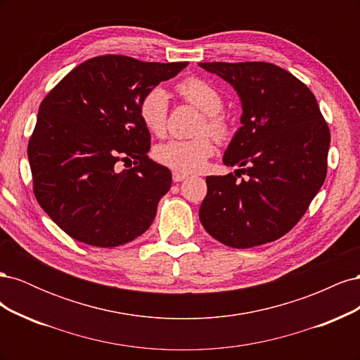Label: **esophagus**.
Wrapping results in <instances>:
<instances>
[{
  "label": "esophagus",
  "mask_w": 360,
  "mask_h": 360,
  "mask_svg": "<svg viewBox=\"0 0 360 360\" xmlns=\"http://www.w3.org/2000/svg\"><path fill=\"white\" fill-rule=\"evenodd\" d=\"M188 177H189L188 174L180 172V171H174V172H172V180L176 181V183H179V181H183V180H186Z\"/></svg>",
  "instance_id": "esophagus-1"
}]
</instances>
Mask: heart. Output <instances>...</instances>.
<instances>
[{
    "label": "heart",
    "instance_id": "obj_1",
    "mask_svg": "<svg viewBox=\"0 0 360 360\" xmlns=\"http://www.w3.org/2000/svg\"><path fill=\"white\" fill-rule=\"evenodd\" d=\"M177 91L184 101L204 114L201 132L207 130L217 139H225L230 134V126L219 114L224 101L213 85L198 78H188L177 85ZM139 118L151 134H162L167 124L168 94L162 86L150 89L138 105ZM214 153V146L209 136L193 139H169L156 148V159L174 171L195 172L200 171L209 158Z\"/></svg>",
    "mask_w": 360,
    "mask_h": 360
}]
</instances>
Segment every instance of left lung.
Listing matches in <instances>:
<instances>
[{"label": "left lung", "instance_id": "1", "mask_svg": "<svg viewBox=\"0 0 360 360\" xmlns=\"http://www.w3.org/2000/svg\"><path fill=\"white\" fill-rule=\"evenodd\" d=\"M236 90L240 123L224 153L234 174L209 176L200 207L205 231L246 249L275 242L308 210L328 171L330 132L315 96L270 63H200Z\"/></svg>", "mask_w": 360, "mask_h": 360}]
</instances>
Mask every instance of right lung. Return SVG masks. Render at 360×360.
Returning a JSON list of instances; mask_svg holds the SVG:
<instances>
[{"label":"right lung","mask_w":360,"mask_h":360,"mask_svg":"<svg viewBox=\"0 0 360 360\" xmlns=\"http://www.w3.org/2000/svg\"><path fill=\"white\" fill-rule=\"evenodd\" d=\"M188 63H146L123 56L84 61L43 99L28 143L41 209L75 240L114 248L153 224L171 171L151 160L150 132L138 105L150 89ZM136 167L117 172L115 163Z\"/></svg>","instance_id":"add662e5"}]
</instances>
